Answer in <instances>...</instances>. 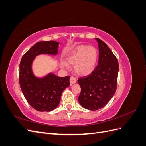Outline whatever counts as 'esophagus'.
<instances>
[{
  "label": "esophagus",
  "mask_w": 146,
  "mask_h": 146,
  "mask_svg": "<svg viewBox=\"0 0 146 146\" xmlns=\"http://www.w3.org/2000/svg\"><path fill=\"white\" fill-rule=\"evenodd\" d=\"M77 82V79L76 78L74 77V76H71L70 77V85H72V84L75 83Z\"/></svg>",
  "instance_id": "esophagus-1"
}]
</instances>
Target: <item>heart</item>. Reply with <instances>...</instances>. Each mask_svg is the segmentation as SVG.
Instances as JSON below:
<instances>
[{
  "mask_svg": "<svg viewBox=\"0 0 146 146\" xmlns=\"http://www.w3.org/2000/svg\"><path fill=\"white\" fill-rule=\"evenodd\" d=\"M98 57V50L94 47L80 45L70 52L67 56L68 62L75 64L74 69L77 74L81 76L90 74L95 69ZM63 67L68 68L69 64L62 61Z\"/></svg>",
  "mask_w": 146,
  "mask_h": 146,
  "instance_id": "obj_1",
  "label": "heart"
}]
</instances>
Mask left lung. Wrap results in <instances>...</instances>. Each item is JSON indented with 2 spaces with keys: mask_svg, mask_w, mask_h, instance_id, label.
Here are the masks:
<instances>
[{
  "mask_svg": "<svg viewBox=\"0 0 146 146\" xmlns=\"http://www.w3.org/2000/svg\"><path fill=\"white\" fill-rule=\"evenodd\" d=\"M98 65L88 76L78 79L81 87L78 101L83 108L95 111L104 107L115 94L119 71L116 56L106 44L99 38Z\"/></svg>",
  "mask_w": 146,
  "mask_h": 146,
  "instance_id": "obj_1",
  "label": "left lung"
}]
</instances>
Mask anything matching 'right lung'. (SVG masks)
<instances>
[{
  "instance_id": "add662e5",
  "label": "right lung",
  "mask_w": 146,
  "mask_h": 146,
  "mask_svg": "<svg viewBox=\"0 0 146 146\" xmlns=\"http://www.w3.org/2000/svg\"><path fill=\"white\" fill-rule=\"evenodd\" d=\"M58 42H38L22 57L19 64V84L27 102L38 111H50L57 107L61 94L69 86V76L60 77L49 74L45 77H35L32 63L35 56L40 54L56 55Z\"/></svg>"
}]
</instances>
